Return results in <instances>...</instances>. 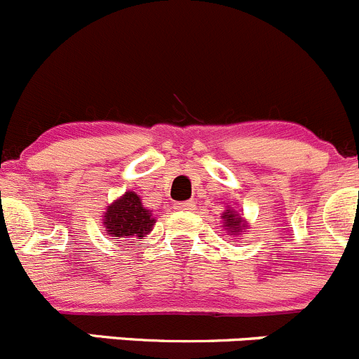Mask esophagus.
Segmentation results:
<instances>
[{
	"label": "esophagus",
	"instance_id": "1",
	"mask_svg": "<svg viewBox=\"0 0 359 359\" xmlns=\"http://www.w3.org/2000/svg\"><path fill=\"white\" fill-rule=\"evenodd\" d=\"M174 208L180 211H192L194 208H196V204H194L192 201H185V203H177Z\"/></svg>",
	"mask_w": 359,
	"mask_h": 359
}]
</instances>
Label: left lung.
<instances>
[{"instance_id": "8db88e82", "label": "left lung", "mask_w": 359, "mask_h": 359, "mask_svg": "<svg viewBox=\"0 0 359 359\" xmlns=\"http://www.w3.org/2000/svg\"><path fill=\"white\" fill-rule=\"evenodd\" d=\"M222 218H224V227L227 229L229 233L238 234V233H241V229L247 227V225L243 224V220H241L240 215L233 210H225L224 217Z\"/></svg>"}]
</instances>
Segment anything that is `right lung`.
Listing matches in <instances>:
<instances>
[{"mask_svg":"<svg viewBox=\"0 0 359 359\" xmlns=\"http://www.w3.org/2000/svg\"><path fill=\"white\" fill-rule=\"evenodd\" d=\"M104 225L107 233L119 238H137L142 240L155 225L151 211L142 206L141 199L135 192H125L119 199L109 204L104 213Z\"/></svg>","mask_w":359,"mask_h":359,"instance_id":"obj_1","label":"right lung"}]
</instances>
